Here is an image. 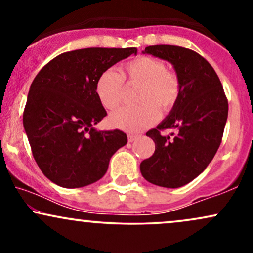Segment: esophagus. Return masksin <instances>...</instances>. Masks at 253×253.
I'll use <instances>...</instances> for the list:
<instances>
[{
	"label": "esophagus",
	"instance_id": "obj_1",
	"mask_svg": "<svg viewBox=\"0 0 253 253\" xmlns=\"http://www.w3.org/2000/svg\"><path fill=\"white\" fill-rule=\"evenodd\" d=\"M136 138H138V135H136V134H130V133L128 134V141H129V143H133V141H134Z\"/></svg>",
	"mask_w": 253,
	"mask_h": 253
}]
</instances>
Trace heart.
<instances>
[{"instance_id": "obj_1", "label": "heart", "mask_w": 253, "mask_h": 253, "mask_svg": "<svg viewBox=\"0 0 253 253\" xmlns=\"http://www.w3.org/2000/svg\"><path fill=\"white\" fill-rule=\"evenodd\" d=\"M124 77L130 84H141L138 100L140 104L123 107L112 113L109 123L113 127L140 132L158 120L159 109L168 112L178 101L181 81L173 71L167 70L162 60L152 57H138L124 66ZM124 77L115 69L100 75L95 84V92L106 109H115L123 101Z\"/></svg>"}]
</instances>
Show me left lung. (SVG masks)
<instances>
[{
  "label": "left lung",
  "instance_id": "8db88e82",
  "mask_svg": "<svg viewBox=\"0 0 253 253\" xmlns=\"http://www.w3.org/2000/svg\"><path fill=\"white\" fill-rule=\"evenodd\" d=\"M143 53L172 64L181 81V95L169 115L146 133L155 153L140 163L147 182L179 188L196 178L215 156L228 115L225 91L211 65L189 48L173 45L147 46ZM175 129L172 137L160 130Z\"/></svg>",
  "mask_w": 253,
  "mask_h": 253
}]
</instances>
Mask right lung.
<instances>
[{"label":"right lung","instance_id":"1","mask_svg":"<svg viewBox=\"0 0 253 253\" xmlns=\"http://www.w3.org/2000/svg\"><path fill=\"white\" fill-rule=\"evenodd\" d=\"M135 47H90L52 59L31 84L24 127L38 167L63 188H81L102 178L109 161L127 144L123 130H97L107 115L95 92L98 76Z\"/></svg>","mask_w":253,"mask_h":253}]
</instances>
